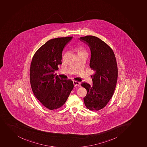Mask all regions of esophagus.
I'll return each instance as SVG.
<instances>
[{
    "instance_id": "esophagus-1",
    "label": "esophagus",
    "mask_w": 147,
    "mask_h": 147,
    "mask_svg": "<svg viewBox=\"0 0 147 147\" xmlns=\"http://www.w3.org/2000/svg\"><path fill=\"white\" fill-rule=\"evenodd\" d=\"M74 85L75 87H76V86H80V82H78V81H74Z\"/></svg>"
}]
</instances>
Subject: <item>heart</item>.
Here are the masks:
<instances>
[{
	"label": "heart",
	"instance_id": "obj_1",
	"mask_svg": "<svg viewBox=\"0 0 147 147\" xmlns=\"http://www.w3.org/2000/svg\"><path fill=\"white\" fill-rule=\"evenodd\" d=\"M77 55L78 54H85L87 55V52L84 48L82 47H78L76 49Z\"/></svg>",
	"mask_w": 147,
	"mask_h": 147
}]
</instances>
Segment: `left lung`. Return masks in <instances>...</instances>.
<instances>
[{
    "label": "left lung",
    "mask_w": 147,
    "mask_h": 147,
    "mask_svg": "<svg viewBox=\"0 0 147 147\" xmlns=\"http://www.w3.org/2000/svg\"><path fill=\"white\" fill-rule=\"evenodd\" d=\"M80 40L91 50L90 67L95 74L91 76L93 86L84 82L87 90L84 98L86 107L91 111L102 109L113 96L117 79V67L113 50L103 40L94 36H86Z\"/></svg>",
    "instance_id": "left-lung-1"
}]
</instances>
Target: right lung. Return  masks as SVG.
<instances>
[{"mask_svg": "<svg viewBox=\"0 0 147 147\" xmlns=\"http://www.w3.org/2000/svg\"><path fill=\"white\" fill-rule=\"evenodd\" d=\"M73 37L51 39L33 57L30 68V83L36 98L46 108L57 109L65 104L74 88L71 80L59 78L54 73L62 64V50Z\"/></svg>", "mask_w": 147, "mask_h": 147, "instance_id": "add662e5", "label": "right lung"}]
</instances>
